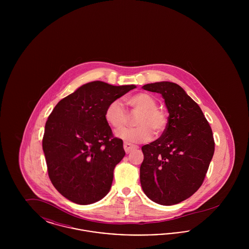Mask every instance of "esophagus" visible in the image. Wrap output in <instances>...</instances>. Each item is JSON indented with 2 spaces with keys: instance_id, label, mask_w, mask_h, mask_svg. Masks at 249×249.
I'll list each match as a JSON object with an SVG mask.
<instances>
[{
  "instance_id": "34e87169",
  "label": "esophagus",
  "mask_w": 249,
  "mask_h": 249,
  "mask_svg": "<svg viewBox=\"0 0 249 249\" xmlns=\"http://www.w3.org/2000/svg\"><path fill=\"white\" fill-rule=\"evenodd\" d=\"M123 147H124V150H125V152H126L127 154H129L131 151H133L134 149L137 148L136 145H133V144L128 143V142H125L124 145H123Z\"/></svg>"
}]
</instances>
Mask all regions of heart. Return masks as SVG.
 Here are the masks:
<instances>
[{
  "mask_svg": "<svg viewBox=\"0 0 249 249\" xmlns=\"http://www.w3.org/2000/svg\"><path fill=\"white\" fill-rule=\"evenodd\" d=\"M127 104L134 111L140 112V115L136 120V128L123 129L116 132L119 139L129 143H141L150 140L152 131L155 135H159L165 130L167 116L162 110L157 108V101L154 97L141 92L129 97ZM105 118L107 123L117 130L123 128L128 120L127 113L119 101L109 104Z\"/></svg>",
  "mask_w": 249,
  "mask_h": 249,
  "instance_id": "1",
  "label": "heart"
}]
</instances>
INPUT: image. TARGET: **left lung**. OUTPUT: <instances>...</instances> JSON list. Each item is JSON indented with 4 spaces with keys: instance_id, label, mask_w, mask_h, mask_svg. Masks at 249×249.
Instances as JSON below:
<instances>
[{
    "instance_id": "obj_1",
    "label": "left lung",
    "mask_w": 249,
    "mask_h": 249,
    "mask_svg": "<svg viewBox=\"0 0 249 249\" xmlns=\"http://www.w3.org/2000/svg\"><path fill=\"white\" fill-rule=\"evenodd\" d=\"M169 113L162 135L142 147L140 181L144 194L161 205L187 200L201 187L214 151L213 132L200 107L178 84H146Z\"/></svg>"
}]
</instances>
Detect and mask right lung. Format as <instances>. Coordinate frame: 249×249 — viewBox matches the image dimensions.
I'll use <instances>...</instances> for the list:
<instances>
[{"label": "right lung", "instance_id": "right-lung-1", "mask_svg": "<svg viewBox=\"0 0 249 249\" xmlns=\"http://www.w3.org/2000/svg\"><path fill=\"white\" fill-rule=\"evenodd\" d=\"M103 81L84 84L60 100L48 117L43 150L48 176L59 193L77 204L102 200L125 156L105 118L110 103L135 89Z\"/></svg>", "mask_w": 249, "mask_h": 249}]
</instances>
